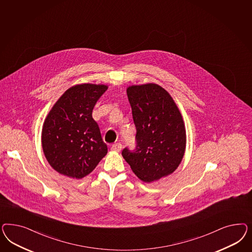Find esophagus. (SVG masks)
I'll return each mask as SVG.
<instances>
[{"label":"esophagus","mask_w":252,"mask_h":252,"mask_svg":"<svg viewBox=\"0 0 252 252\" xmlns=\"http://www.w3.org/2000/svg\"><path fill=\"white\" fill-rule=\"evenodd\" d=\"M121 149H122V144L121 143H115L111 148V150L113 152H116V153H119L121 151Z\"/></svg>","instance_id":"obj_1"}]
</instances>
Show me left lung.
<instances>
[{
  "label": "left lung",
  "mask_w": 252,
  "mask_h": 252,
  "mask_svg": "<svg viewBox=\"0 0 252 252\" xmlns=\"http://www.w3.org/2000/svg\"><path fill=\"white\" fill-rule=\"evenodd\" d=\"M137 128L136 150L123 157L134 174L151 183L173 174L183 159L187 135L183 117L171 95L154 83L126 89Z\"/></svg>",
  "instance_id": "obj_1"
}]
</instances>
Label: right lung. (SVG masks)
<instances>
[{
    "label": "right lung",
    "mask_w": 252,
    "mask_h": 252,
    "mask_svg": "<svg viewBox=\"0 0 252 252\" xmlns=\"http://www.w3.org/2000/svg\"><path fill=\"white\" fill-rule=\"evenodd\" d=\"M106 85H75L62 95L46 116L41 145L56 172L81 179L91 174L108 152L92 110Z\"/></svg>",
    "instance_id": "obj_1"
}]
</instances>
